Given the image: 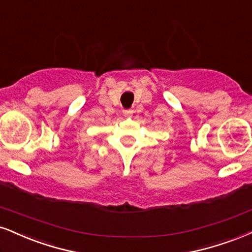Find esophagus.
Segmentation results:
<instances>
[{
	"mask_svg": "<svg viewBox=\"0 0 252 252\" xmlns=\"http://www.w3.org/2000/svg\"><path fill=\"white\" fill-rule=\"evenodd\" d=\"M133 111L132 110H124V116L125 117H132Z\"/></svg>",
	"mask_w": 252,
	"mask_h": 252,
	"instance_id": "34e87169",
	"label": "esophagus"
}]
</instances>
